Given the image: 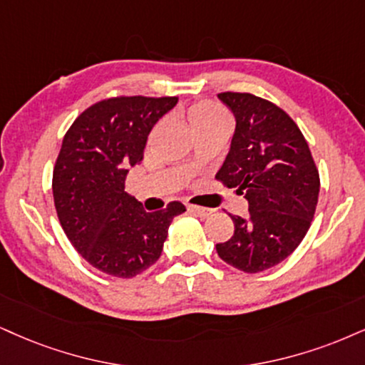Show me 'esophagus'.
Instances as JSON below:
<instances>
[{
  "label": "esophagus",
  "mask_w": 365,
  "mask_h": 365,
  "mask_svg": "<svg viewBox=\"0 0 365 365\" xmlns=\"http://www.w3.org/2000/svg\"><path fill=\"white\" fill-rule=\"evenodd\" d=\"M187 210H190L191 213H195L196 217H200V218H206V217H210L211 213H213V210L203 208V206H196V205H187Z\"/></svg>",
  "instance_id": "1"
}]
</instances>
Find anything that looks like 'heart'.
Masks as SVG:
<instances>
[{"mask_svg": "<svg viewBox=\"0 0 365 365\" xmlns=\"http://www.w3.org/2000/svg\"><path fill=\"white\" fill-rule=\"evenodd\" d=\"M190 116V123L192 132H200V130L218 127V125H228V115L218 103L213 101H200L192 105L187 111Z\"/></svg>", "mask_w": 365, "mask_h": 365, "instance_id": "obj_1", "label": "heart"}]
</instances>
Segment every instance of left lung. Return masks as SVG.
I'll list each match as a JSON object with an SVG mask.
<instances>
[{
    "label": "left lung",
    "instance_id": "1",
    "mask_svg": "<svg viewBox=\"0 0 365 365\" xmlns=\"http://www.w3.org/2000/svg\"><path fill=\"white\" fill-rule=\"evenodd\" d=\"M235 115L232 147L217 181L249 201V217L230 215L235 232L217 244L232 267L249 274L289 257L307 235L320 192L308 142L282 108L250 93H220Z\"/></svg>",
    "mask_w": 365,
    "mask_h": 365
}]
</instances>
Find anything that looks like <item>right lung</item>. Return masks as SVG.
Listing matches in <instances>:
<instances>
[{
	"mask_svg": "<svg viewBox=\"0 0 365 365\" xmlns=\"http://www.w3.org/2000/svg\"><path fill=\"white\" fill-rule=\"evenodd\" d=\"M175 103V96L106 98L64 135L53 165V203L71 244L98 271L125 279L147 271L160 257L170 222L186 211L170 201L147 213L125 192L128 168L140 164L152 127Z\"/></svg>",
	"mask_w": 365,
	"mask_h": 365,
	"instance_id": "obj_1",
	"label": "right lung"
}]
</instances>
